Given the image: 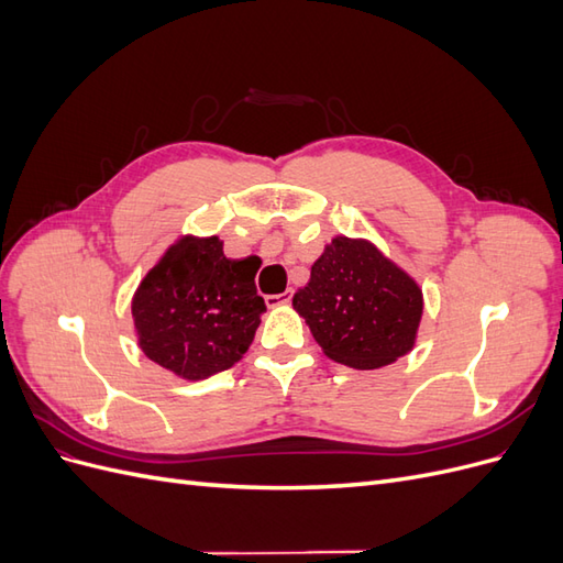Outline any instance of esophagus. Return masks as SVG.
<instances>
[{"mask_svg":"<svg viewBox=\"0 0 563 563\" xmlns=\"http://www.w3.org/2000/svg\"><path fill=\"white\" fill-rule=\"evenodd\" d=\"M291 298H294V291H291V288H288V291L277 294V296H267L265 300H267L269 308H275V305H286V302H291Z\"/></svg>","mask_w":563,"mask_h":563,"instance_id":"obj_1","label":"esophagus"}]
</instances>
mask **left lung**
Wrapping results in <instances>:
<instances>
[{"mask_svg":"<svg viewBox=\"0 0 563 563\" xmlns=\"http://www.w3.org/2000/svg\"><path fill=\"white\" fill-rule=\"evenodd\" d=\"M294 308L333 362L380 368L413 347L422 291L373 244L335 236Z\"/></svg>","mask_w":563,"mask_h":563,"instance_id":"left-lung-1","label":"left lung"}]
</instances>
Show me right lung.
<instances>
[{
  "label": "right lung",
  "mask_w": 563,
  "mask_h": 563,
  "mask_svg": "<svg viewBox=\"0 0 563 563\" xmlns=\"http://www.w3.org/2000/svg\"><path fill=\"white\" fill-rule=\"evenodd\" d=\"M258 263L230 261L218 236H185L147 272L133 296L141 350L185 380L234 366L253 343L265 300L255 291Z\"/></svg>",
  "instance_id": "obj_1"
}]
</instances>
